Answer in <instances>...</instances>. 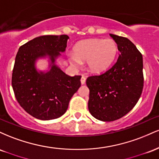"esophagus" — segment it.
<instances>
[{"label":"esophagus","instance_id":"esophagus-1","mask_svg":"<svg viewBox=\"0 0 159 159\" xmlns=\"http://www.w3.org/2000/svg\"><path fill=\"white\" fill-rule=\"evenodd\" d=\"M85 82H86V77H84V76H82L81 78V84H84Z\"/></svg>","mask_w":159,"mask_h":159}]
</instances>
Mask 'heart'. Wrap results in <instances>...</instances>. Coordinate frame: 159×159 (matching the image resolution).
Here are the masks:
<instances>
[{"label": "heart", "instance_id": "obj_1", "mask_svg": "<svg viewBox=\"0 0 159 159\" xmlns=\"http://www.w3.org/2000/svg\"><path fill=\"white\" fill-rule=\"evenodd\" d=\"M117 52V44L113 39H85L75 46L74 54H69V61L75 67L79 66L81 61H87L90 72L101 73L111 67Z\"/></svg>", "mask_w": 159, "mask_h": 159}]
</instances>
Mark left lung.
I'll use <instances>...</instances> for the list:
<instances>
[{"label": "left lung", "instance_id": "8db88e82", "mask_svg": "<svg viewBox=\"0 0 159 159\" xmlns=\"http://www.w3.org/2000/svg\"><path fill=\"white\" fill-rule=\"evenodd\" d=\"M120 54L116 63L100 75L87 78L88 109L104 122L118 120L135 106L143 87V57L129 39L110 34Z\"/></svg>", "mask_w": 159, "mask_h": 159}]
</instances>
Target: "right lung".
Segmentation results:
<instances>
[{
    "mask_svg": "<svg viewBox=\"0 0 159 159\" xmlns=\"http://www.w3.org/2000/svg\"><path fill=\"white\" fill-rule=\"evenodd\" d=\"M67 35H46L21 45L16 57L12 86L18 102L26 112L42 120L63 115L69 101L81 87V76L68 75L56 64L66 48ZM48 58L47 71H39L35 63Z\"/></svg>",
    "mask_w": 159,
    "mask_h": 159,
    "instance_id": "1",
    "label": "right lung"
}]
</instances>
